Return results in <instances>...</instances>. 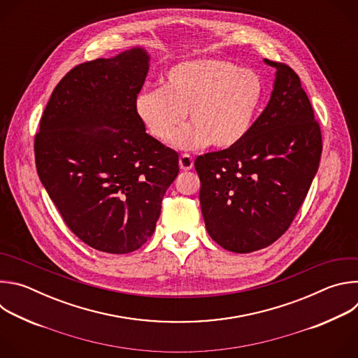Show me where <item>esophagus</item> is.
Returning <instances> with one entry per match:
<instances>
[{
    "mask_svg": "<svg viewBox=\"0 0 358 358\" xmlns=\"http://www.w3.org/2000/svg\"><path fill=\"white\" fill-rule=\"evenodd\" d=\"M178 163H180V169L182 171H188V170H191L194 167V160H192V157L189 155H181Z\"/></svg>",
    "mask_w": 358,
    "mask_h": 358,
    "instance_id": "obj_1",
    "label": "esophagus"
}]
</instances>
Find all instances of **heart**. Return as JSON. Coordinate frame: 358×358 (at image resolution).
<instances>
[{"mask_svg": "<svg viewBox=\"0 0 358 358\" xmlns=\"http://www.w3.org/2000/svg\"><path fill=\"white\" fill-rule=\"evenodd\" d=\"M264 97L265 83L255 71L224 59H192L169 69L160 89L138 93L136 112L152 137L169 141L188 111L192 124L173 135L177 148H229L250 131Z\"/></svg>", "mask_w": 358, "mask_h": 358, "instance_id": "1", "label": "heart"}]
</instances>
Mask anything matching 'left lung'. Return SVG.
I'll list each match as a JSON object with an SVG mask.
<instances>
[{
  "label": "left lung",
  "mask_w": 358,
  "mask_h": 358,
  "mask_svg": "<svg viewBox=\"0 0 358 358\" xmlns=\"http://www.w3.org/2000/svg\"><path fill=\"white\" fill-rule=\"evenodd\" d=\"M276 68L271 100L234 147L198 156L199 202L210 236L249 253L279 239L309 192L322 156V131L297 73Z\"/></svg>",
  "instance_id": "obj_1"
}]
</instances>
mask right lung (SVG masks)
<instances>
[{
  "instance_id": "obj_1",
  "label": "right lung",
  "mask_w": 358,
  "mask_h": 358,
  "mask_svg": "<svg viewBox=\"0 0 358 358\" xmlns=\"http://www.w3.org/2000/svg\"><path fill=\"white\" fill-rule=\"evenodd\" d=\"M143 48L80 64L54 89L35 134L39 180L68 228L106 253H129L156 229L178 155L145 133L136 97Z\"/></svg>"
}]
</instances>
